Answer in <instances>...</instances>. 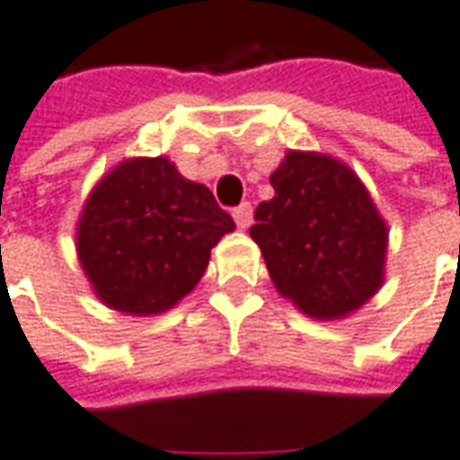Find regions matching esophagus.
I'll return each mask as SVG.
<instances>
[{
    "label": "esophagus",
    "instance_id": "esophagus-1",
    "mask_svg": "<svg viewBox=\"0 0 460 460\" xmlns=\"http://www.w3.org/2000/svg\"><path fill=\"white\" fill-rule=\"evenodd\" d=\"M233 217H235V225L240 230H245L252 223V205L250 202H240L235 210H233Z\"/></svg>",
    "mask_w": 460,
    "mask_h": 460
}]
</instances>
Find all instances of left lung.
<instances>
[{
	"instance_id": "left-lung-1",
	"label": "left lung",
	"mask_w": 460,
	"mask_h": 460,
	"mask_svg": "<svg viewBox=\"0 0 460 460\" xmlns=\"http://www.w3.org/2000/svg\"><path fill=\"white\" fill-rule=\"evenodd\" d=\"M250 237L272 283L310 318L360 308L383 283L388 230L353 170L318 152H288Z\"/></svg>"
}]
</instances>
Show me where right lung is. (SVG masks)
Instances as JSON below:
<instances>
[{
	"mask_svg": "<svg viewBox=\"0 0 460 460\" xmlns=\"http://www.w3.org/2000/svg\"><path fill=\"white\" fill-rule=\"evenodd\" d=\"M235 223L205 185L164 157L122 163L92 190L77 227L79 262L110 308L155 315L198 285Z\"/></svg>",
	"mask_w": 460,
	"mask_h": 460,
	"instance_id": "1",
	"label": "right lung"
}]
</instances>
